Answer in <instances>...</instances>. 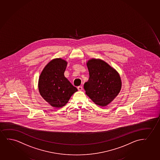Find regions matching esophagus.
Returning <instances> with one entry per match:
<instances>
[{
	"instance_id": "1",
	"label": "esophagus",
	"mask_w": 160,
	"mask_h": 160,
	"mask_svg": "<svg viewBox=\"0 0 160 160\" xmlns=\"http://www.w3.org/2000/svg\"><path fill=\"white\" fill-rule=\"evenodd\" d=\"M78 89L79 91H81V90H83V87H82V86H79L78 87Z\"/></svg>"
}]
</instances>
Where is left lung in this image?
Returning <instances> with one entry per match:
<instances>
[{
  "mask_svg": "<svg viewBox=\"0 0 160 160\" xmlns=\"http://www.w3.org/2000/svg\"><path fill=\"white\" fill-rule=\"evenodd\" d=\"M87 66L89 78L84 84L86 94L99 106L108 105L121 89V79L118 72L100 59L89 60Z\"/></svg>",
  "mask_w": 160,
  "mask_h": 160,
  "instance_id": "1",
  "label": "left lung"
}]
</instances>
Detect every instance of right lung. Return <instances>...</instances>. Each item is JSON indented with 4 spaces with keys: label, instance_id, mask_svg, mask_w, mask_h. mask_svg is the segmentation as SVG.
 <instances>
[{
    "label": "right lung",
    "instance_id": "1",
    "mask_svg": "<svg viewBox=\"0 0 160 160\" xmlns=\"http://www.w3.org/2000/svg\"><path fill=\"white\" fill-rule=\"evenodd\" d=\"M67 65L65 60L52 59L43 68L39 78V92L48 104L56 108L65 106L78 91L64 76Z\"/></svg>",
    "mask_w": 160,
    "mask_h": 160
}]
</instances>
